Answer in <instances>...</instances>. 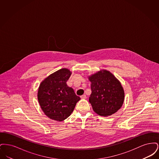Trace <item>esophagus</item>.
Instances as JSON below:
<instances>
[{"mask_svg":"<svg viewBox=\"0 0 159 159\" xmlns=\"http://www.w3.org/2000/svg\"><path fill=\"white\" fill-rule=\"evenodd\" d=\"M80 98L82 99H86V95H83L80 97Z\"/></svg>","mask_w":159,"mask_h":159,"instance_id":"1","label":"esophagus"}]
</instances>
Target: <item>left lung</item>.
Instances as JSON below:
<instances>
[{
	"label": "left lung",
	"instance_id": "1",
	"mask_svg": "<svg viewBox=\"0 0 159 159\" xmlns=\"http://www.w3.org/2000/svg\"><path fill=\"white\" fill-rule=\"evenodd\" d=\"M102 71L89 77L92 91L89 101L95 113L108 116L121 108L125 93L121 83L113 75L108 71Z\"/></svg>",
	"mask_w": 159,
	"mask_h": 159
}]
</instances>
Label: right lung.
<instances>
[{"instance_id":"add662e5","label":"right lung","mask_w":159,"mask_h":159,"mask_svg":"<svg viewBox=\"0 0 159 159\" xmlns=\"http://www.w3.org/2000/svg\"><path fill=\"white\" fill-rule=\"evenodd\" d=\"M71 75L67 68H62L48 76L40 83L38 99L42 110L54 120L66 119L73 111L80 98L77 96L67 82Z\"/></svg>"}]
</instances>
